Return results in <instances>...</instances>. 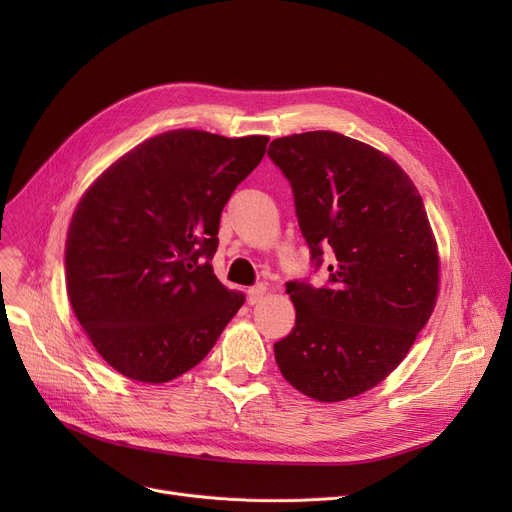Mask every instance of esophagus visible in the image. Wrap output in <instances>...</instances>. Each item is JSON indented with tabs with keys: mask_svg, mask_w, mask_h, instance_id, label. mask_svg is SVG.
Returning <instances> with one entry per match:
<instances>
[{
	"mask_svg": "<svg viewBox=\"0 0 512 512\" xmlns=\"http://www.w3.org/2000/svg\"><path fill=\"white\" fill-rule=\"evenodd\" d=\"M265 294H267V286H263V284H257V286L249 288V303H251V305L261 303Z\"/></svg>",
	"mask_w": 512,
	"mask_h": 512,
	"instance_id": "34e87169",
	"label": "esophagus"
}]
</instances>
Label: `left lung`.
I'll return each mask as SVG.
<instances>
[{"mask_svg": "<svg viewBox=\"0 0 512 512\" xmlns=\"http://www.w3.org/2000/svg\"><path fill=\"white\" fill-rule=\"evenodd\" d=\"M290 180L311 259L332 251L330 286L288 282L292 332L274 344L284 380L319 402L384 382L411 351L440 292V255L417 186L357 139L313 130L267 151Z\"/></svg>", "mask_w": 512, "mask_h": 512, "instance_id": "1", "label": "left lung"}]
</instances>
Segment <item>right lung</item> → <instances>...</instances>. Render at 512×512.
Here are the masks:
<instances>
[{"label": "right lung", "instance_id": "obj_1", "mask_svg": "<svg viewBox=\"0 0 512 512\" xmlns=\"http://www.w3.org/2000/svg\"><path fill=\"white\" fill-rule=\"evenodd\" d=\"M270 137L161 132L80 197L66 234V290L101 359L166 384L205 359L245 303L213 274L220 215Z\"/></svg>", "mask_w": 512, "mask_h": 512}]
</instances>
